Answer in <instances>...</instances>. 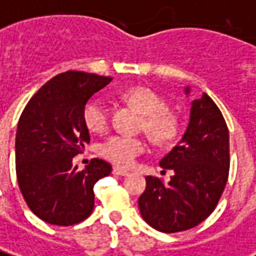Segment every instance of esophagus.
Instances as JSON below:
<instances>
[{
  "instance_id": "1",
  "label": "esophagus",
  "mask_w": 256,
  "mask_h": 256,
  "mask_svg": "<svg viewBox=\"0 0 256 256\" xmlns=\"http://www.w3.org/2000/svg\"><path fill=\"white\" fill-rule=\"evenodd\" d=\"M114 175H120V176H124V175H128V170H123V168H120V166H114Z\"/></svg>"
}]
</instances>
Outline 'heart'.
Segmentation results:
<instances>
[{"label": "heart", "instance_id": "heart-1", "mask_svg": "<svg viewBox=\"0 0 256 256\" xmlns=\"http://www.w3.org/2000/svg\"><path fill=\"white\" fill-rule=\"evenodd\" d=\"M124 99L142 114V128L151 140L164 144L175 138L178 133L176 118L166 110L164 99L148 88L136 86L124 94ZM82 119L86 128L92 133L104 132L109 122V110L106 104L99 98H91L84 105ZM146 150V142L128 136L114 134L100 146V154L110 162L120 166H128L136 157Z\"/></svg>", "mask_w": 256, "mask_h": 256}]
</instances>
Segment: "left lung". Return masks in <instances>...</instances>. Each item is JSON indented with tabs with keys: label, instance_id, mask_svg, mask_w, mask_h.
<instances>
[{
	"label": "left lung",
	"instance_id": "obj_1",
	"mask_svg": "<svg viewBox=\"0 0 256 256\" xmlns=\"http://www.w3.org/2000/svg\"><path fill=\"white\" fill-rule=\"evenodd\" d=\"M190 91V85L184 86L186 96ZM160 165L174 174L168 184L146 176L147 186L138 198L142 217L161 232L194 228L214 210L230 170L228 128L208 94L192 100L185 133Z\"/></svg>",
	"mask_w": 256,
	"mask_h": 256
}]
</instances>
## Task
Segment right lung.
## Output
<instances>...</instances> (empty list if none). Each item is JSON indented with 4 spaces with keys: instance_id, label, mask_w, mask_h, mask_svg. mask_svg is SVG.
<instances>
[{
    "instance_id": "add662e5",
    "label": "right lung",
    "mask_w": 256,
    "mask_h": 256,
    "mask_svg": "<svg viewBox=\"0 0 256 256\" xmlns=\"http://www.w3.org/2000/svg\"><path fill=\"white\" fill-rule=\"evenodd\" d=\"M110 77L66 71L42 86L18 122L15 161L19 189L29 208L54 226H72L91 214L94 185L112 166L94 158L80 171L72 158L90 142L82 119L84 105Z\"/></svg>"
}]
</instances>
